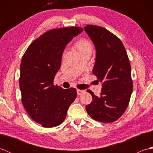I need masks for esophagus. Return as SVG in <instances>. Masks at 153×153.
Returning <instances> with one entry per match:
<instances>
[{
    "label": "esophagus",
    "mask_w": 153,
    "mask_h": 153,
    "mask_svg": "<svg viewBox=\"0 0 153 153\" xmlns=\"http://www.w3.org/2000/svg\"><path fill=\"white\" fill-rule=\"evenodd\" d=\"M83 93H85V91H84V90H80V89H77V94L78 95H81Z\"/></svg>",
    "instance_id": "1"
}]
</instances>
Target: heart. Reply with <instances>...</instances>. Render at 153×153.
I'll return each instance as SVG.
<instances>
[{
	"label": "heart",
	"mask_w": 153,
	"mask_h": 153,
	"mask_svg": "<svg viewBox=\"0 0 153 153\" xmlns=\"http://www.w3.org/2000/svg\"><path fill=\"white\" fill-rule=\"evenodd\" d=\"M77 47L80 53H85V52L91 51L93 50V46L91 42L87 39H82L77 42Z\"/></svg>",
	"instance_id": "heart-1"
}]
</instances>
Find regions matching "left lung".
Returning <instances> with one entry per match:
<instances>
[{"mask_svg": "<svg viewBox=\"0 0 153 153\" xmlns=\"http://www.w3.org/2000/svg\"><path fill=\"white\" fill-rule=\"evenodd\" d=\"M84 30L96 49L93 73L102 84L100 97L87 91L92 95L93 101L86 106V110L96 121L115 122L126 111L133 90L128 54L120 39L105 28L88 25Z\"/></svg>", "mask_w": 153, "mask_h": 153, "instance_id": "left-lung-1", "label": "left lung"}]
</instances>
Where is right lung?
Wrapping results in <instances>:
<instances>
[{"label": "right lung", "mask_w": 153, "mask_h": 153, "mask_svg": "<svg viewBox=\"0 0 153 153\" xmlns=\"http://www.w3.org/2000/svg\"><path fill=\"white\" fill-rule=\"evenodd\" d=\"M79 27L48 31L32 43L22 57L19 83L27 114L44 128L61 124L76 98V89L54 85L65 47L82 33Z\"/></svg>", "instance_id": "obj_1"}]
</instances>
